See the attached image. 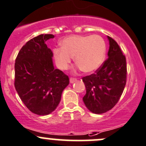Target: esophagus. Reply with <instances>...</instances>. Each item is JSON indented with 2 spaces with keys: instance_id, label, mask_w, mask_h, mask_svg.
Returning <instances> with one entry per match:
<instances>
[{
  "instance_id": "esophagus-1",
  "label": "esophagus",
  "mask_w": 146,
  "mask_h": 146,
  "mask_svg": "<svg viewBox=\"0 0 146 146\" xmlns=\"http://www.w3.org/2000/svg\"><path fill=\"white\" fill-rule=\"evenodd\" d=\"M77 81V79L73 78H70V83H74L75 82Z\"/></svg>"
}]
</instances>
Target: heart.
Masks as SVG:
<instances>
[{
  "mask_svg": "<svg viewBox=\"0 0 146 146\" xmlns=\"http://www.w3.org/2000/svg\"><path fill=\"white\" fill-rule=\"evenodd\" d=\"M61 46L53 50L54 60L61 70H66L74 57L79 68L85 73H93L106 58V41L98 35H71L62 40Z\"/></svg>",
  "mask_w": 146,
  "mask_h": 146,
  "instance_id": "1",
  "label": "heart"
}]
</instances>
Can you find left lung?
Wrapping results in <instances>:
<instances>
[{
  "mask_svg": "<svg viewBox=\"0 0 146 146\" xmlns=\"http://www.w3.org/2000/svg\"><path fill=\"white\" fill-rule=\"evenodd\" d=\"M109 41L108 59L96 73L83 77L86 94L83 100L90 112L101 114L110 111L119 100L126 83V60L118 43Z\"/></svg>",
  "mask_w": 146,
  "mask_h": 146,
  "instance_id": "left-lung-1",
  "label": "left lung"
}]
</instances>
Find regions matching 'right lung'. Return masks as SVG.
<instances>
[{"label":"right lung","instance_id":"1","mask_svg":"<svg viewBox=\"0 0 146 146\" xmlns=\"http://www.w3.org/2000/svg\"><path fill=\"white\" fill-rule=\"evenodd\" d=\"M52 34H41L27 42L15 59V88L23 103L35 114L46 115L58 106L68 76L54 68L53 53L46 42Z\"/></svg>","mask_w":146,"mask_h":146}]
</instances>
